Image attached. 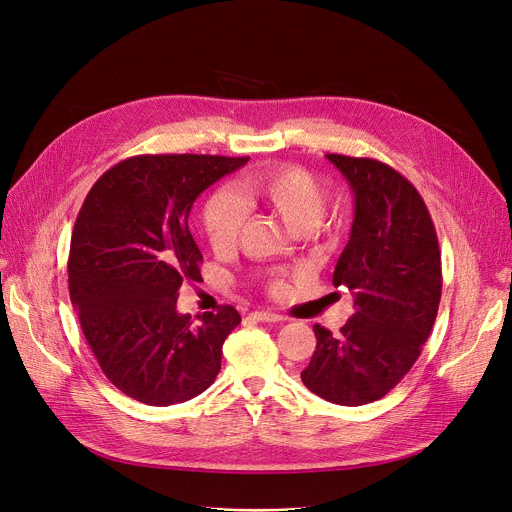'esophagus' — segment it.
Wrapping results in <instances>:
<instances>
[{
  "label": "esophagus",
  "instance_id": "obj_1",
  "mask_svg": "<svg viewBox=\"0 0 512 512\" xmlns=\"http://www.w3.org/2000/svg\"><path fill=\"white\" fill-rule=\"evenodd\" d=\"M250 316L256 320V322H281L283 318L279 316V313H272V311H252Z\"/></svg>",
  "mask_w": 512,
  "mask_h": 512
}]
</instances>
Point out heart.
I'll return each mask as SVG.
<instances>
[{"label":"heart","mask_w":512,"mask_h":512,"mask_svg":"<svg viewBox=\"0 0 512 512\" xmlns=\"http://www.w3.org/2000/svg\"><path fill=\"white\" fill-rule=\"evenodd\" d=\"M256 203L281 219L295 233L316 231L326 215L328 190L322 180L299 166H283L246 178L244 194L217 190L205 205L203 225L211 248L219 254L233 250L246 227L244 205ZM266 289L274 295L285 291L283 274H270Z\"/></svg>","instance_id":"obj_1"}]
</instances>
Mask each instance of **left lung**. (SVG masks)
<instances>
[{
	"instance_id": "1",
	"label": "left lung",
	"mask_w": 512,
	"mask_h": 512,
	"mask_svg": "<svg viewBox=\"0 0 512 512\" xmlns=\"http://www.w3.org/2000/svg\"><path fill=\"white\" fill-rule=\"evenodd\" d=\"M355 192L350 240L334 268V287L355 295V313L318 344L301 381L316 396L363 406L381 400L420 357L441 301V250L414 184L371 157L328 153Z\"/></svg>"
}]
</instances>
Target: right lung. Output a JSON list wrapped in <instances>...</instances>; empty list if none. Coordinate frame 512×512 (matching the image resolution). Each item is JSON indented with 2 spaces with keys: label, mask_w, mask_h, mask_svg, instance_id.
<instances>
[{
  "label": "right lung",
  "mask_w": 512,
  "mask_h": 512,
  "mask_svg": "<svg viewBox=\"0 0 512 512\" xmlns=\"http://www.w3.org/2000/svg\"><path fill=\"white\" fill-rule=\"evenodd\" d=\"M250 157L135 155L104 172L75 219L69 295L102 373L125 396L172 406L203 393L221 369L223 342L242 322L178 313L184 281L201 277L203 254L188 213L205 188Z\"/></svg>",
  "instance_id": "1"
}]
</instances>
